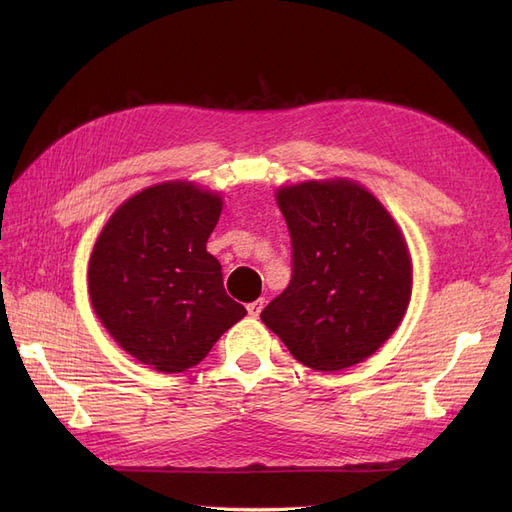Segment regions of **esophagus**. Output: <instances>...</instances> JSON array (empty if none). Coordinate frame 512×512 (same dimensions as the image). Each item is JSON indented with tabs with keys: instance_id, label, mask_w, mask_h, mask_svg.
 I'll list each match as a JSON object with an SVG mask.
<instances>
[{
	"instance_id": "1",
	"label": "esophagus",
	"mask_w": 512,
	"mask_h": 512,
	"mask_svg": "<svg viewBox=\"0 0 512 512\" xmlns=\"http://www.w3.org/2000/svg\"><path fill=\"white\" fill-rule=\"evenodd\" d=\"M265 299H256V301H252L250 305H247V312H250V316L252 318H256V316H260V312H262V307H265Z\"/></svg>"
}]
</instances>
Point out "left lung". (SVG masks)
<instances>
[{"label": "left lung", "mask_w": 512, "mask_h": 512, "mask_svg": "<svg viewBox=\"0 0 512 512\" xmlns=\"http://www.w3.org/2000/svg\"><path fill=\"white\" fill-rule=\"evenodd\" d=\"M292 243L288 288L262 322L299 363L339 371L365 361L404 318L412 260L391 213L348 179L277 190Z\"/></svg>", "instance_id": "left-lung-1"}]
</instances>
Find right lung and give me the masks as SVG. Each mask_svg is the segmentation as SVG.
<instances>
[{
    "label": "right lung",
    "mask_w": 512,
    "mask_h": 512,
    "mask_svg": "<svg viewBox=\"0 0 512 512\" xmlns=\"http://www.w3.org/2000/svg\"><path fill=\"white\" fill-rule=\"evenodd\" d=\"M222 198L188 181L153 185L106 222L89 258V297L115 342L177 374L205 359L247 312L232 301L207 239Z\"/></svg>",
    "instance_id": "obj_1"
}]
</instances>
